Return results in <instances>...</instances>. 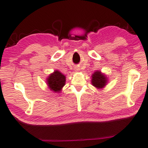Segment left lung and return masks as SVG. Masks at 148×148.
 <instances>
[{"instance_id": "obj_1", "label": "left lung", "mask_w": 148, "mask_h": 148, "mask_svg": "<svg viewBox=\"0 0 148 148\" xmlns=\"http://www.w3.org/2000/svg\"><path fill=\"white\" fill-rule=\"evenodd\" d=\"M91 84L96 89H101L106 85L108 83V78L104 73L100 70H97L93 73L91 75Z\"/></svg>"}]
</instances>
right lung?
<instances>
[{"label":"right lung","mask_w":148,"mask_h":148,"mask_svg":"<svg viewBox=\"0 0 148 148\" xmlns=\"http://www.w3.org/2000/svg\"><path fill=\"white\" fill-rule=\"evenodd\" d=\"M66 77L59 70H55L46 78V84L50 90L55 93H60L65 85Z\"/></svg>","instance_id":"obj_1"}]
</instances>
